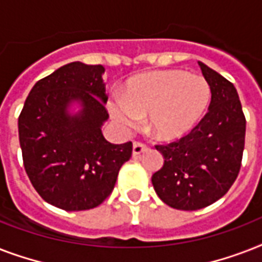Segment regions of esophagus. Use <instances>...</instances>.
Returning a JSON list of instances; mask_svg holds the SVG:
<instances>
[{
	"label": "esophagus",
	"mask_w": 262,
	"mask_h": 262,
	"mask_svg": "<svg viewBox=\"0 0 262 262\" xmlns=\"http://www.w3.org/2000/svg\"><path fill=\"white\" fill-rule=\"evenodd\" d=\"M147 149V145H144V144L141 143H136L135 141V143H133V151H132V154H133V156H139L140 154H144Z\"/></svg>",
	"instance_id": "esophagus-1"
}]
</instances>
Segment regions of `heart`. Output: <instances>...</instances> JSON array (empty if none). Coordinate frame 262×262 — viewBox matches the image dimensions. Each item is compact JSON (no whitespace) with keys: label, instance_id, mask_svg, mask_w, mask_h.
I'll return each mask as SVG.
<instances>
[{"label":"heart","instance_id":"obj_1","mask_svg":"<svg viewBox=\"0 0 262 262\" xmlns=\"http://www.w3.org/2000/svg\"><path fill=\"white\" fill-rule=\"evenodd\" d=\"M211 96V85L203 76L166 69L127 80L123 99H113L108 108L113 119L125 130L136 127L147 117L148 130L154 137L174 141L200 122Z\"/></svg>","mask_w":262,"mask_h":262}]
</instances>
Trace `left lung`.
Masks as SVG:
<instances>
[{
    "mask_svg": "<svg viewBox=\"0 0 262 262\" xmlns=\"http://www.w3.org/2000/svg\"><path fill=\"white\" fill-rule=\"evenodd\" d=\"M211 85V104L199 125L179 141L156 145L163 167L152 175L160 200L175 209L195 211L222 199L238 177L246 119L234 84L200 62Z\"/></svg>",
    "mask_w": 262,
    "mask_h": 262,
    "instance_id": "left-lung-1",
    "label": "left lung"
}]
</instances>
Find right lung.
I'll use <instances>...</instances> for the list:
<instances>
[{
    "label": "right lung",
    "instance_id": "right-lung-1",
    "mask_svg": "<svg viewBox=\"0 0 262 262\" xmlns=\"http://www.w3.org/2000/svg\"><path fill=\"white\" fill-rule=\"evenodd\" d=\"M102 65L71 62L35 83L18 117V140L35 190L65 211L98 207L110 194L132 143L111 144Z\"/></svg>",
    "mask_w": 262,
    "mask_h": 262
}]
</instances>
